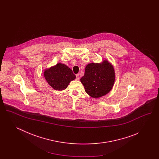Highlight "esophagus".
<instances>
[{
  "label": "esophagus",
  "mask_w": 159,
  "mask_h": 159,
  "mask_svg": "<svg viewBox=\"0 0 159 159\" xmlns=\"http://www.w3.org/2000/svg\"><path fill=\"white\" fill-rule=\"evenodd\" d=\"M76 76V79H77V80H79V78H80V77H79V74H77Z\"/></svg>",
  "instance_id": "34e87169"
}]
</instances>
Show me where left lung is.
Returning a JSON list of instances; mask_svg holds the SVG:
<instances>
[{
	"label": "left lung",
	"mask_w": 159,
	"mask_h": 159,
	"mask_svg": "<svg viewBox=\"0 0 159 159\" xmlns=\"http://www.w3.org/2000/svg\"><path fill=\"white\" fill-rule=\"evenodd\" d=\"M115 80L113 66L104 60L102 63H90L86 66L80 79L86 92L92 98L106 95L111 90Z\"/></svg>",
	"instance_id": "left-lung-1"
}]
</instances>
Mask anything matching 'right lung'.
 Returning <instances> with one entry per match:
<instances>
[{"instance_id":"1","label":"right lung","mask_w":159,"mask_h":159,"mask_svg":"<svg viewBox=\"0 0 159 159\" xmlns=\"http://www.w3.org/2000/svg\"><path fill=\"white\" fill-rule=\"evenodd\" d=\"M44 76L48 84L57 91L64 90L70 82L76 79L73 71L61 63H58L55 66L45 70Z\"/></svg>"}]
</instances>
